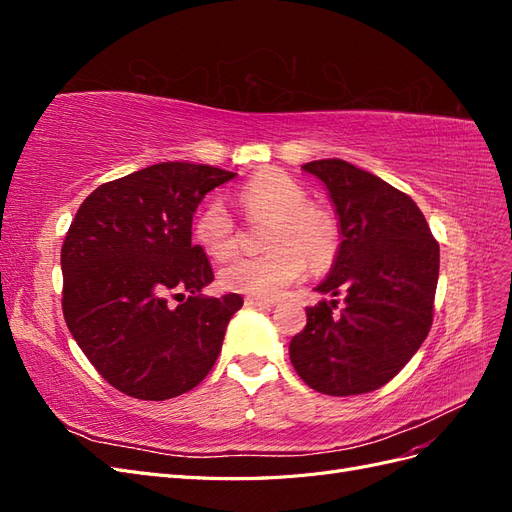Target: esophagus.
Returning <instances> with one entry per match:
<instances>
[{
	"mask_svg": "<svg viewBox=\"0 0 512 512\" xmlns=\"http://www.w3.org/2000/svg\"><path fill=\"white\" fill-rule=\"evenodd\" d=\"M247 307H260V309H269L275 305L273 299H262V297H247L245 299Z\"/></svg>",
	"mask_w": 512,
	"mask_h": 512,
	"instance_id": "obj_1",
	"label": "esophagus"
}]
</instances>
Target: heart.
Wrapping results in <instances>:
<instances>
[{"label":"heart","instance_id":"b5f03b06","mask_svg":"<svg viewBox=\"0 0 512 512\" xmlns=\"http://www.w3.org/2000/svg\"><path fill=\"white\" fill-rule=\"evenodd\" d=\"M237 203L250 222L271 220L267 230L269 252L262 256H243L230 262L220 273L226 290L275 297L309 267H329L339 247L337 226L327 211L307 205V194L290 177L265 170L247 181L237 194ZM194 239L215 258L235 256L241 243L239 226L222 200L209 203L196 213Z\"/></svg>","mask_w":512,"mask_h":512}]
</instances>
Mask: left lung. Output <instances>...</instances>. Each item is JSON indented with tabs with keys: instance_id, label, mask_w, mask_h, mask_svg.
<instances>
[{
	"instance_id": "1",
	"label": "left lung",
	"mask_w": 512,
	"mask_h": 512,
	"mask_svg": "<svg viewBox=\"0 0 512 512\" xmlns=\"http://www.w3.org/2000/svg\"><path fill=\"white\" fill-rule=\"evenodd\" d=\"M331 194L339 215L335 265L316 290L337 303L305 307L307 324L290 342L301 380L324 395L380 389L421 348L433 322L440 245L414 200L344 160L303 164Z\"/></svg>"
}]
</instances>
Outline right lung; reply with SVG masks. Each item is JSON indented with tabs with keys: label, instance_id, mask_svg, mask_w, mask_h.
Instances as JSON below:
<instances>
[{
	"label": "right lung",
	"instance_id": "obj_1",
	"mask_svg": "<svg viewBox=\"0 0 512 512\" xmlns=\"http://www.w3.org/2000/svg\"><path fill=\"white\" fill-rule=\"evenodd\" d=\"M228 170L162 162L102 183L61 245V309L76 344L117 391L162 401L192 391L222 350L241 294H200L213 269L194 211ZM177 300V304L169 301Z\"/></svg>",
	"mask_w": 512,
	"mask_h": 512
}]
</instances>
